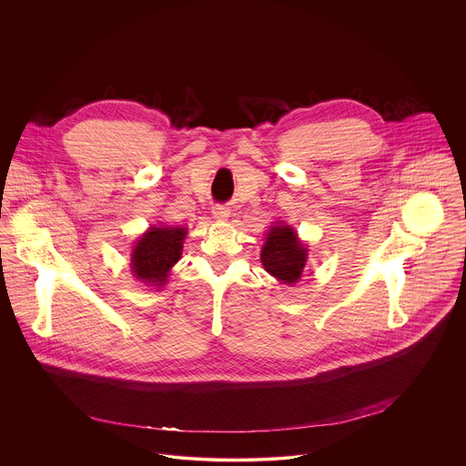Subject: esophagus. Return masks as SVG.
Wrapping results in <instances>:
<instances>
[{"label":"esophagus","mask_w":466,"mask_h":466,"mask_svg":"<svg viewBox=\"0 0 466 466\" xmlns=\"http://www.w3.org/2000/svg\"><path fill=\"white\" fill-rule=\"evenodd\" d=\"M212 214H214V218H216V219H227V218H228V214H230V210H228V207L216 205V207L212 208Z\"/></svg>","instance_id":"obj_1"}]
</instances>
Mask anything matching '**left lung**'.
Segmentation results:
<instances>
[{
  "label": "left lung",
  "instance_id": "1",
  "mask_svg": "<svg viewBox=\"0 0 466 466\" xmlns=\"http://www.w3.org/2000/svg\"><path fill=\"white\" fill-rule=\"evenodd\" d=\"M308 250L297 241V234L289 227H273L261 248V263L268 273L284 284H295L306 265Z\"/></svg>",
  "mask_w": 466,
  "mask_h": 466
}]
</instances>
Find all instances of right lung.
Segmentation results:
<instances>
[{"label":"right lung","mask_w":466,"mask_h":466,"mask_svg":"<svg viewBox=\"0 0 466 466\" xmlns=\"http://www.w3.org/2000/svg\"><path fill=\"white\" fill-rule=\"evenodd\" d=\"M186 228L153 227L140 238L132 250V271L135 277L162 286L173 265L180 259Z\"/></svg>","instance_id":"right-lung-1"}]
</instances>
